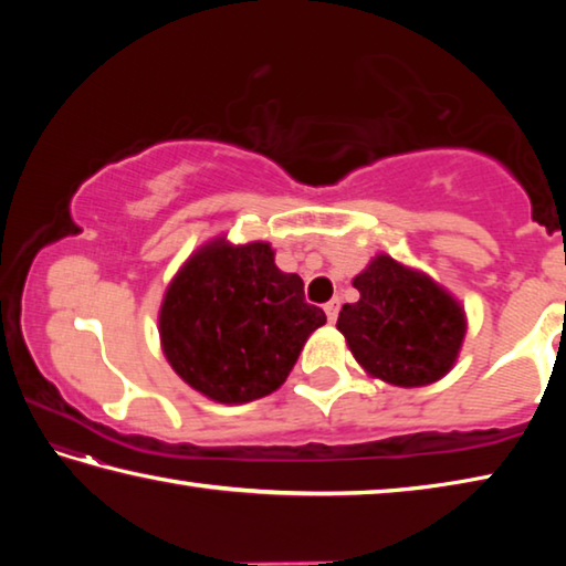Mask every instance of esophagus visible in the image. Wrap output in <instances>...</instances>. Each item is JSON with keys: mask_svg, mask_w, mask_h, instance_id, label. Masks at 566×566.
<instances>
[{"mask_svg": "<svg viewBox=\"0 0 566 566\" xmlns=\"http://www.w3.org/2000/svg\"><path fill=\"white\" fill-rule=\"evenodd\" d=\"M324 312H327V319H329V324L337 322V314H339V300H332V302L324 304Z\"/></svg>", "mask_w": 566, "mask_h": 566, "instance_id": "1", "label": "esophagus"}]
</instances>
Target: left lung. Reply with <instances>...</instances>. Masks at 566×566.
<instances>
[{
    "mask_svg": "<svg viewBox=\"0 0 566 566\" xmlns=\"http://www.w3.org/2000/svg\"><path fill=\"white\" fill-rule=\"evenodd\" d=\"M352 286L359 300L342 306L337 329L369 377L409 389L452 371L467 334V312L452 292L389 254L371 256Z\"/></svg>",
    "mask_w": 566,
    "mask_h": 566,
    "instance_id": "1",
    "label": "left lung"
}]
</instances>
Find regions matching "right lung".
Segmentation results:
<instances>
[{
	"instance_id": "1",
	"label": "right lung",
	"mask_w": 566,
	"mask_h": 566,
	"mask_svg": "<svg viewBox=\"0 0 566 566\" xmlns=\"http://www.w3.org/2000/svg\"><path fill=\"white\" fill-rule=\"evenodd\" d=\"M300 274L274 264L270 242L227 234L189 254L159 306V344L181 381L219 405H247L284 385L314 329Z\"/></svg>"
}]
</instances>
